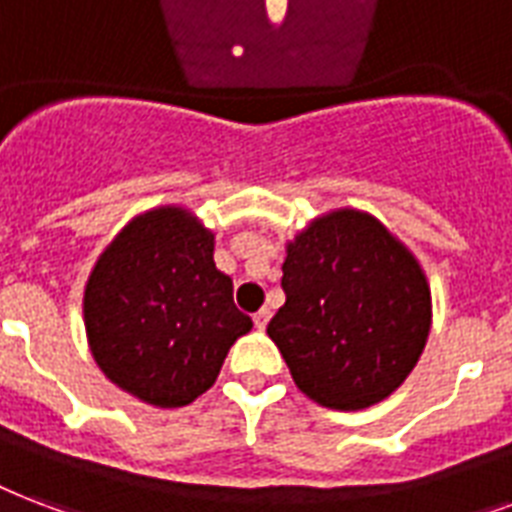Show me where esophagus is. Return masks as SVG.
Here are the masks:
<instances>
[{
  "label": "esophagus",
  "mask_w": 512,
  "mask_h": 512,
  "mask_svg": "<svg viewBox=\"0 0 512 512\" xmlns=\"http://www.w3.org/2000/svg\"><path fill=\"white\" fill-rule=\"evenodd\" d=\"M268 319H271V311H268V308H260L255 317H252V322H255L257 330H265V325H268Z\"/></svg>",
  "instance_id": "1"
}]
</instances>
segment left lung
<instances>
[{
    "instance_id": "left-lung-1",
    "label": "left lung",
    "mask_w": 512,
    "mask_h": 512,
    "mask_svg": "<svg viewBox=\"0 0 512 512\" xmlns=\"http://www.w3.org/2000/svg\"><path fill=\"white\" fill-rule=\"evenodd\" d=\"M284 306L268 322L300 392L335 411L381 403L411 376L432 327L416 255L360 209L319 214L287 241Z\"/></svg>"
}]
</instances>
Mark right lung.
Here are the masks:
<instances>
[{
  "label": "right lung",
  "instance_id": "1",
  "mask_svg": "<svg viewBox=\"0 0 512 512\" xmlns=\"http://www.w3.org/2000/svg\"><path fill=\"white\" fill-rule=\"evenodd\" d=\"M88 346L101 373L155 408H182L217 381L252 319L214 265V233L185 206L136 214L85 284Z\"/></svg>",
  "mask_w": 512,
  "mask_h": 512
}]
</instances>
